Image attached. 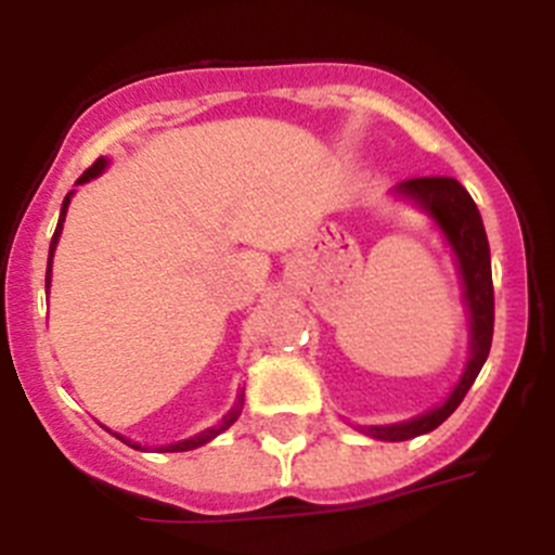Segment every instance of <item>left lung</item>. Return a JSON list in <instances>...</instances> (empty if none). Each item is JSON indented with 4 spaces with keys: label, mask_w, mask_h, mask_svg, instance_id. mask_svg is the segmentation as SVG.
<instances>
[{
    "label": "left lung",
    "mask_w": 555,
    "mask_h": 555,
    "mask_svg": "<svg viewBox=\"0 0 555 555\" xmlns=\"http://www.w3.org/2000/svg\"><path fill=\"white\" fill-rule=\"evenodd\" d=\"M400 190L416 198L438 220L453 251H456L459 271L464 279V300H467L469 317H473V344H469L473 351H469L462 382L456 384V389L451 391L443 405L413 418V422L367 429V435L378 440H411L440 427L456 411L459 402L464 400L469 386L478 378L480 367L489 357L491 338H494V282H491L489 238H486L483 220H480L475 201L451 177H411L400 184Z\"/></svg>",
    "instance_id": "obj_1"
}]
</instances>
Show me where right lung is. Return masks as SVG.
I'll use <instances>...</instances> for the list:
<instances>
[{"instance_id": "1", "label": "right lung", "mask_w": 555, "mask_h": 555, "mask_svg": "<svg viewBox=\"0 0 555 555\" xmlns=\"http://www.w3.org/2000/svg\"><path fill=\"white\" fill-rule=\"evenodd\" d=\"M104 166H106V160H104V158H99L96 164L91 166V169H86V171H82V177L77 179V182H88V179H93V177H96V173H102V171H104ZM69 198H72V193L66 195V198H64V206H61L59 225H55L53 242H50V255H48V273H44V287H50V260H53V249H55V244H59L61 228H64V217H66V206H69ZM242 408H244V395H238L236 405L231 408V413H228V416L222 418V422L217 424V427L206 429V433L195 435V438H190V440H182V443H171V446H164V449H160V451H169V453H177V451H193V449H198V446L209 443L211 438H217V435H220V433H225V429L231 427V424L236 422L238 416H242ZM120 440H122V438H120ZM122 443H128V440H122ZM128 446H133V443H128ZM133 449H139V446H133Z\"/></svg>"}]
</instances>
